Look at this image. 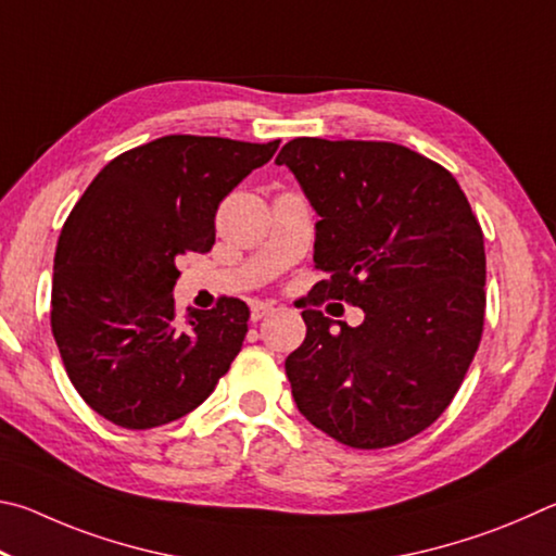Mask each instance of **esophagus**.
<instances>
[{
  "mask_svg": "<svg viewBox=\"0 0 556 556\" xmlns=\"http://www.w3.org/2000/svg\"><path fill=\"white\" fill-rule=\"evenodd\" d=\"M273 313H276V307H273V303H253L251 305V319H253V323H258V319L268 317Z\"/></svg>",
  "mask_w": 556,
  "mask_h": 556,
  "instance_id": "obj_1",
  "label": "esophagus"
}]
</instances>
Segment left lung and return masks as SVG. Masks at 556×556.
<instances>
[{
    "label": "left lung",
    "instance_id": "8db88e82",
    "mask_svg": "<svg viewBox=\"0 0 556 556\" xmlns=\"http://www.w3.org/2000/svg\"><path fill=\"white\" fill-rule=\"evenodd\" d=\"M276 163L319 214L317 300L366 315L332 329L305 309V342L286 358L298 410L354 450L410 440L450 407L481 342V224L454 175L401 143L303 136Z\"/></svg>",
    "mask_w": 556,
    "mask_h": 556
}]
</instances>
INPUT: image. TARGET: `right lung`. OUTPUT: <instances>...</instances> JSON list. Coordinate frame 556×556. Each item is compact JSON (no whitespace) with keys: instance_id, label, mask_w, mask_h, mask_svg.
Returning <instances> with one entry per match:
<instances>
[{"instance_id":"1","label":"right lung","mask_w":556,"mask_h":556,"mask_svg":"<svg viewBox=\"0 0 556 556\" xmlns=\"http://www.w3.org/2000/svg\"><path fill=\"white\" fill-rule=\"evenodd\" d=\"M280 141L170 134L97 173L67 214L53 261L51 329L83 401L126 430L192 413L249 332L243 300L175 315L178 261L214 243L219 202Z\"/></svg>"}]
</instances>
